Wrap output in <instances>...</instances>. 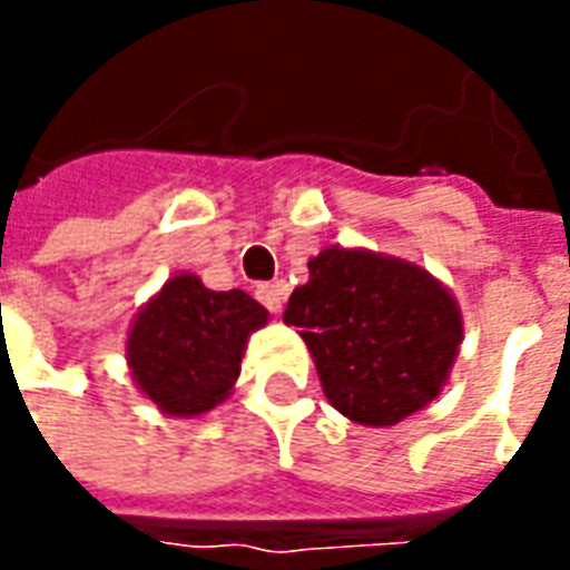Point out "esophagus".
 I'll use <instances>...</instances> for the list:
<instances>
[{"label": "esophagus", "mask_w": 570, "mask_h": 570, "mask_svg": "<svg viewBox=\"0 0 570 570\" xmlns=\"http://www.w3.org/2000/svg\"><path fill=\"white\" fill-rule=\"evenodd\" d=\"M256 298H259L262 305L272 311V314H277V311L284 308V286H281V284H262L259 289H256Z\"/></svg>", "instance_id": "esophagus-1"}]
</instances>
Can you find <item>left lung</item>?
<instances>
[{
    "label": "left lung",
    "instance_id": "8db88e82",
    "mask_svg": "<svg viewBox=\"0 0 570 570\" xmlns=\"http://www.w3.org/2000/svg\"><path fill=\"white\" fill-rule=\"evenodd\" d=\"M284 323L298 326L323 394L363 428H394L449 382L464 317L449 286L415 262L363 247L308 259Z\"/></svg>",
    "mask_w": 570,
    "mask_h": 570
}]
</instances>
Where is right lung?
<instances>
[{"mask_svg": "<svg viewBox=\"0 0 570 570\" xmlns=\"http://www.w3.org/2000/svg\"><path fill=\"white\" fill-rule=\"evenodd\" d=\"M265 323L268 311L244 289L216 293L198 274H174L130 323V379L164 415L198 419L228 400L249 335Z\"/></svg>", "mask_w": 570, "mask_h": 570, "instance_id": "1", "label": "right lung"}]
</instances>
